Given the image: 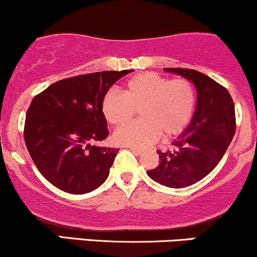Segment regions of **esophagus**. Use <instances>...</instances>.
<instances>
[{"label":"esophagus","instance_id":"34e87169","mask_svg":"<svg viewBox=\"0 0 257 257\" xmlns=\"http://www.w3.org/2000/svg\"><path fill=\"white\" fill-rule=\"evenodd\" d=\"M129 149H131V150L133 151L135 155H142L143 154V150H142V149H139V148H129Z\"/></svg>","mask_w":257,"mask_h":257}]
</instances>
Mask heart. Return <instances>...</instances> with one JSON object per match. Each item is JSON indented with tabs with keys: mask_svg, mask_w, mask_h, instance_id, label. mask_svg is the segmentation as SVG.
Here are the masks:
<instances>
[{
	"mask_svg": "<svg viewBox=\"0 0 257 257\" xmlns=\"http://www.w3.org/2000/svg\"><path fill=\"white\" fill-rule=\"evenodd\" d=\"M196 103V90L189 79L145 72L125 81L122 96L107 92L101 111L113 126L125 125L139 111L142 120L118 129L113 139L120 145L145 148L161 135L171 140L184 133L193 122Z\"/></svg>",
	"mask_w": 257,
	"mask_h": 257,
	"instance_id": "1",
	"label": "heart"
}]
</instances>
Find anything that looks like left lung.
Segmentation results:
<instances>
[{"label": "left lung", "mask_w": 257, "mask_h": 257, "mask_svg": "<svg viewBox=\"0 0 257 257\" xmlns=\"http://www.w3.org/2000/svg\"><path fill=\"white\" fill-rule=\"evenodd\" d=\"M193 81L197 105L193 122L173 150L157 151L160 163L148 171L150 178L170 188H185L206 177L223 157L235 133V109L224 86L204 73L188 68H166Z\"/></svg>", "instance_id": "obj_1"}]
</instances>
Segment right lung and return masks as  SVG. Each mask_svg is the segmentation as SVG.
I'll return each instance as SVG.
<instances>
[{
  "mask_svg": "<svg viewBox=\"0 0 257 257\" xmlns=\"http://www.w3.org/2000/svg\"><path fill=\"white\" fill-rule=\"evenodd\" d=\"M132 70H106L56 81L33 98L24 140L38 170L69 194L95 190L107 179L118 150L91 145L108 135L101 101Z\"/></svg>",
  "mask_w": 257,
  "mask_h": 257,
  "instance_id": "obj_1",
  "label": "right lung"
}]
</instances>
